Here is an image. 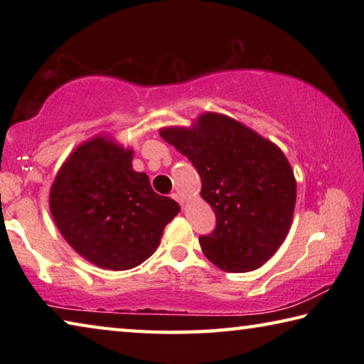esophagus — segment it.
Wrapping results in <instances>:
<instances>
[{
    "label": "esophagus",
    "mask_w": 364,
    "mask_h": 364,
    "mask_svg": "<svg viewBox=\"0 0 364 364\" xmlns=\"http://www.w3.org/2000/svg\"><path fill=\"white\" fill-rule=\"evenodd\" d=\"M171 199H175V200H176L178 204H180V205H184V200H183V197H180V196H178L176 193L171 194Z\"/></svg>",
    "instance_id": "34e87169"
}]
</instances>
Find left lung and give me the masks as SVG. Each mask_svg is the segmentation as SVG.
Returning a JSON list of instances; mask_svg holds the SVG:
<instances>
[{"label":"left lung","mask_w":364,"mask_h":364,"mask_svg":"<svg viewBox=\"0 0 364 364\" xmlns=\"http://www.w3.org/2000/svg\"><path fill=\"white\" fill-rule=\"evenodd\" d=\"M199 171L200 196L217 228L200 236L202 252L228 273L260 268L292 225L297 183L278 146L231 117L205 112L193 127L160 130Z\"/></svg>","instance_id":"left-lung-1"}]
</instances>
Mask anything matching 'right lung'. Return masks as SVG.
Returning a JSON list of instances; mask_svg holds the SVG:
<instances>
[{
    "instance_id": "1",
    "label": "right lung",
    "mask_w": 364,
    "mask_h": 364,
    "mask_svg": "<svg viewBox=\"0 0 364 364\" xmlns=\"http://www.w3.org/2000/svg\"><path fill=\"white\" fill-rule=\"evenodd\" d=\"M133 151L109 136L75 147L49 191V210L63 237L104 269H132L160 244L180 205L132 167Z\"/></svg>"
}]
</instances>
